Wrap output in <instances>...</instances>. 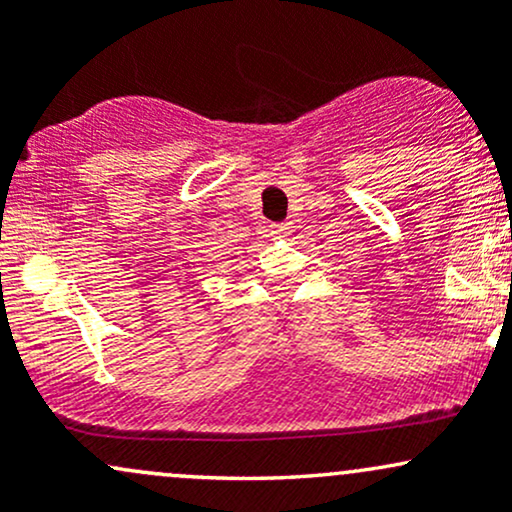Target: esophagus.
<instances>
[{"instance_id": "obj_1", "label": "esophagus", "mask_w": 512, "mask_h": 512, "mask_svg": "<svg viewBox=\"0 0 512 512\" xmlns=\"http://www.w3.org/2000/svg\"><path fill=\"white\" fill-rule=\"evenodd\" d=\"M272 236L274 238L289 236V223H272Z\"/></svg>"}]
</instances>
